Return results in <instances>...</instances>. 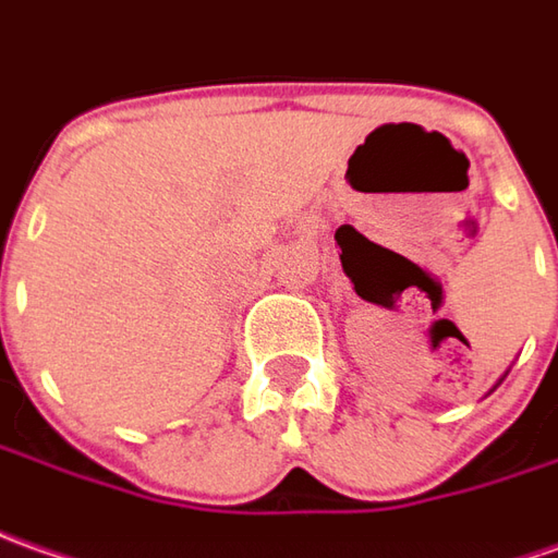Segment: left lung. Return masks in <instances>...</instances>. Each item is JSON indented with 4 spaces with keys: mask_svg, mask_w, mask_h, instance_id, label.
<instances>
[{
    "mask_svg": "<svg viewBox=\"0 0 558 558\" xmlns=\"http://www.w3.org/2000/svg\"><path fill=\"white\" fill-rule=\"evenodd\" d=\"M501 381H504V378H501ZM501 381H498V385H501Z\"/></svg>",
    "mask_w": 558,
    "mask_h": 558,
    "instance_id": "left-lung-1",
    "label": "left lung"
}]
</instances>
